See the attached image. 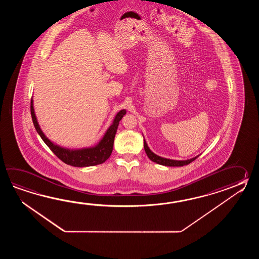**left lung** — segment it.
I'll return each instance as SVG.
<instances>
[{
	"mask_svg": "<svg viewBox=\"0 0 259 259\" xmlns=\"http://www.w3.org/2000/svg\"><path fill=\"white\" fill-rule=\"evenodd\" d=\"M143 145H144V150H145V153L147 154L150 160H152L154 163L156 164H159V165H166V166H182V165H188L190 163H192L193 161L196 159L198 157L199 155L191 158V159L187 160H172L167 159V158H164V157H161L157 154H154L147 145L146 141L144 140L143 141Z\"/></svg>",
	"mask_w": 259,
	"mask_h": 259,
	"instance_id": "left-lung-1",
	"label": "left lung"
}]
</instances>
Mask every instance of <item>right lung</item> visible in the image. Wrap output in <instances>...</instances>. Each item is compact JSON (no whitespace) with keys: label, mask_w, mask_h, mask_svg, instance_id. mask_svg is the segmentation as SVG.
Listing matches in <instances>:
<instances>
[{"label":"right lung","mask_w":259,"mask_h":259,"mask_svg":"<svg viewBox=\"0 0 259 259\" xmlns=\"http://www.w3.org/2000/svg\"><path fill=\"white\" fill-rule=\"evenodd\" d=\"M127 111L125 109L120 110L114 118V121L112 123L110 127L105 132L103 139L100 141L98 144L93 147L82 149H67L61 147L59 145L51 142L48 138L45 136L41 128L39 127V123L37 120V117L35 115V111L33 107V100L31 98L30 102V113L33 121L34 127L36 128L37 132L39 133V136L42 139L44 143L49 147L52 152L64 163L72 166L77 167H84V166H92V165H100L103 164L106 160L110 157L112 151H113V145H114V140L116 136V130L118 127L119 121L121 120L122 117L126 114Z\"/></svg>","instance_id":"obj_1"}]
</instances>
